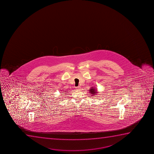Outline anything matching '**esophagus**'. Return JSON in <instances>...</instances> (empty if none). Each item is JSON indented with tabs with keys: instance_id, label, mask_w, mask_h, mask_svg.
<instances>
[{
	"instance_id": "esophagus-1",
	"label": "esophagus",
	"mask_w": 154,
	"mask_h": 154,
	"mask_svg": "<svg viewBox=\"0 0 154 154\" xmlns=\"http://www.w3.org/2000/svg\"><path fill=\"white\" fill-rule=\"evenodd\" d=\"M76 90H80V87H76Z\"/></svg>"
}]
</instances>
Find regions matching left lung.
<instances>
[{
    "mask_svg": "<svg viewBox=\"0 0 154 154\" xmlns=\"http://www.w3.org/2000/svg\"><path fill=\"white\" fill-rule=\"evenodd\" d=\"M92 88V89H91L90 90V92L92 94H95V95H96V91H95V89H94V88H92V87H91Z\"/></svg>",
    "mask_w": 154,
    "mask_h": 154,
    "instance_id": "obj_1",
    "label": "left lung"
}]
</instances>
